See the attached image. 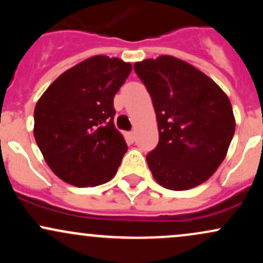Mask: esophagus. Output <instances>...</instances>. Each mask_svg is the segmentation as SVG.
<instances>
[{
    "label": "esophagus",
    "instance_id": "obj_1",
    "mask_svg": "<svg viewBox=\"0 0 263 263\" xmlns=\"http://www.w3.org/2000/svg\"><path fill=\"white\" fill-rule=\"evenodd\" d=\"M127 137H128L129 141L134 142L135 141V132L134 131H129L128 134H127Z\"/></svg>",
    "mask_w": 263,
    "mask_h": 263
}]
</instances>
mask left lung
Segmentation results:
<instances>
[{
    "instance_id": "1",
    "label": "left lung",
    "mask_w": 263,
    "mask_h": 263,
    "mask_svg": "<svg viewBox=\"0 0 263 263\" xmlns=\"http://www.w3.org/2000/svg\"><path fill=\"white\" fill-rule=\"evenodd\" d=\"M152 99L159 141L146 156L164 188L186 190L215 173L235 134L228 96L210 78L170 55L134 65Z\"/></svg>"
}]
</instances>
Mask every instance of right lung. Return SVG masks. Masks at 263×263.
Listing matches in <instances>:
<instances>
[{
	"instance_id": "add662e5",
	"label": "right lung",
	"mask_w": 263,
	"mask_h": 263,
	"mask_svg": "<svg viewBox=\"0 0 263 263\" xmlns=\"http://www.w3.org/2000/svg\"><path fill=\"white\" fill-rule=\"evenodd\" d=\"M132 70L96 55L63 73L34 108V138L54 173L71 185L95 186L116 174L127 151L115 127L114 98Z\"/></svg>"
}]
</instances>
